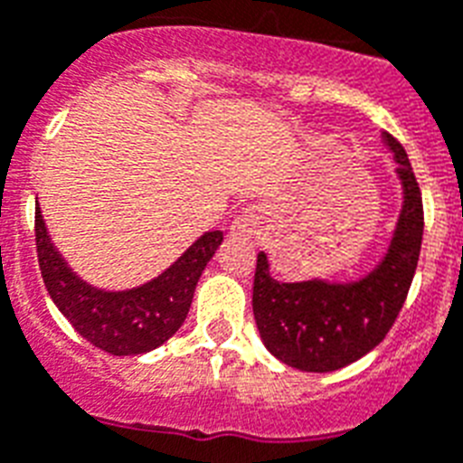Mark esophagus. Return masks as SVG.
I'll list each match as a JSON object with an SVG mask.
<instances>
[{"mask_svg": "<svg viewBox=\"0 0 463 463\" xmlns=\"http://www.w3.org/2000/svg\"><path fill=\"white\" fill-rule=\"evenodd\" d=\"M260 222H262V208L260 205H250L236 217L232 227H229V236L232 239H253L260 232Z\"/></svg>", "mask_w": 463, "mask_h": 463, "instance_id": "obj_1", "label": "esophagus"}]
</instances>
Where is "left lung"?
I'll return each instance as SVG.
<instances>
[{"label": "left lung", "instance_id": "1", "mask_svg": "<svg viewBox=\"0 0 463 463\" xmlns=\"http://www.w3.org/2000/svg\"><path fill=\"white\" fill-rule=\"evenodd\" d=\"M397 163L402 210L391 246L366 277L350 284L322 279L284 284L269 274L265 253H258L253 279V315L269 353L300 372H335L372 353L402 309L423 239L421 189L402 144L383 132Z\"/></svg>", "mask_w": 463, "mask_h": 463}]
</instances>
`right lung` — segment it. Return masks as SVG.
Returning <instances> with one entry per match:
<instances>
[{
    "instance_id": "right-lung-1",
    "label": "right lung",
    "mask_w": 463,
    "mask_h": 463,
    "mask_svg": "<svg viewBox=\"0 0 463 463\" xmlns=\"http://www.w3.org/2000/svg\"><path fill=\"white\" fill-rule=\"evenodd\" d=\"M34 241L42 279L61 315L94 347L128 357L156 350L184 324L198 279L222 243V232H205L165 272L129 291H101L72 272L49 239L40 205L34 210Z\"/></svg>"
}]
</instances>
